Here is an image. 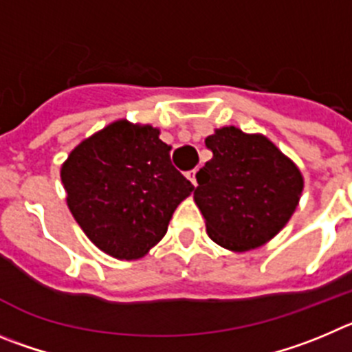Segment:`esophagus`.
<instances>
[{"mask_svg":"<svg viewBox=\"0 0 352 352\" xmlns=\"http://www.w3.org/2000/svg\"><path fill=\"white\" fill-rule=\"evenodd\" d=\"M186 177L191 180L192 186H196V170H191V172H188V173H186Z\"/></svg>","mask_w":352,"mask_h":352,"instance_id":"obj_1","label":"esophagus"}]
</instances>
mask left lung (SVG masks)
Instances as JSON below:
<instances>
[{
  "mask_svg": "<svg viewBox=\"0 0 352 352\" xmlns=\"http://www.w3.org/2000/svg\"><path fill=\"white\" fill-rule=\"evenodd\" d=\"M205 145L214 156L196 173L195 201L208 236L230 251L263 245L293 215L302 173L268 138L235 126L215 129Z\"/></svg>",
  "mask_w": 352,
  "mask_h": 352,
  "instance_id": "left-lung-1",
  "label": "left lung"
}]
</instances>
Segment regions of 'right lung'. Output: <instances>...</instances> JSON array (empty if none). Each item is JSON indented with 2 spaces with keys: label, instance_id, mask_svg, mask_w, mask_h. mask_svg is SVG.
Here are the masks:
<instances>
[{
  "label": "right lung",
  "instance_id": "add662e5",
  "mask_svg": "<svg viewBox=\"0 0 352 352\" xmlns=\"http://www.w3.org/2000/svg\"><path fill=\"white\" fill-rule=\"evenodd\" d=\"M160 129L117 121L82 142L61 168L68 207L91 242L119 259L147 254L195 189Z\"/></svg>",
  "mask_w": 352,
  "mask_h": 352
}]
</instances>
